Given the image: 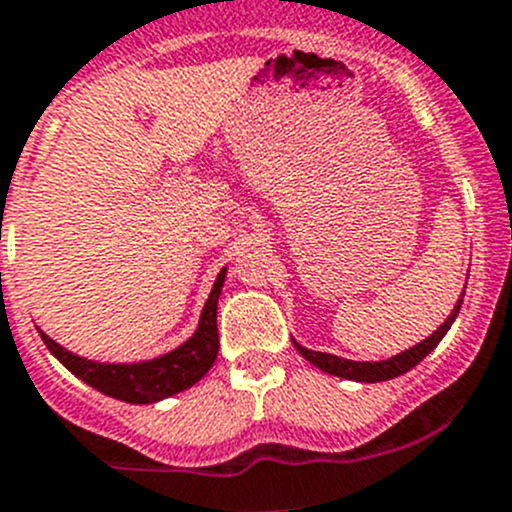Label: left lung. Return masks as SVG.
<instances>
[{
    "mask_svg": "<svg viewBox=\"0 0 512 512\" xmlns=\"http://www.w3.org/2000/svg\"><path fill=\"white\" fill-rule=\"evenodd\" d=\"M462 294H465V289H462ZM460 306H462V296L457 299L452 314L447 316L440 326H437L430 337L422 339V342L415 344V347L405 349V352L394 354V357L379 359V362H354V359L337 357V354L311 352V349L301 347L296 339H294V347L301 357L309 359L314 367H319L321 372H326V374H334V377H342V379H352V382H367V384L387 382V379H394V377H399V374L410 372L412 367H417V364H420L422 359H425L427 354H430L432 349L442 342V337L447 334V329L452 326V321H455L457 314H460Z\"/></svg>",
    "mask_w": 512,
    "mask_h": 512,
    "instance_id": "1",
    "label": "left lung"
}]
</instances>
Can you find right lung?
Returning a JSON list of instances; mask_svg holds the SVG:
<instances>
[{
	"label": "right lung",
	"instance_id": "right-lung-1",
	"mask_svg": "<svg viewBox=\"0 0 512 512\" xmlns=\"http://www.w3.org/2000/svg\"><path fill=\"white\" fill-rule=\"evenodd\" d=\"M223 281H226V269L216 276L211 294H208L206 306L201 311L196 332L186 342L175 347L173 352L160 354L155 359H143V362H95V359L80 357L70 352L55 339L47 337L40 329L42 342L47 344L52 354L70 369L75 377L90 384L97 392L115 397L130 405H153L165 397L183 392L201 382L213 367L218 357V296H221Z\"/></svg>",
	"mask_w": 512,
	"mask_h": 512
}]
</instances>
